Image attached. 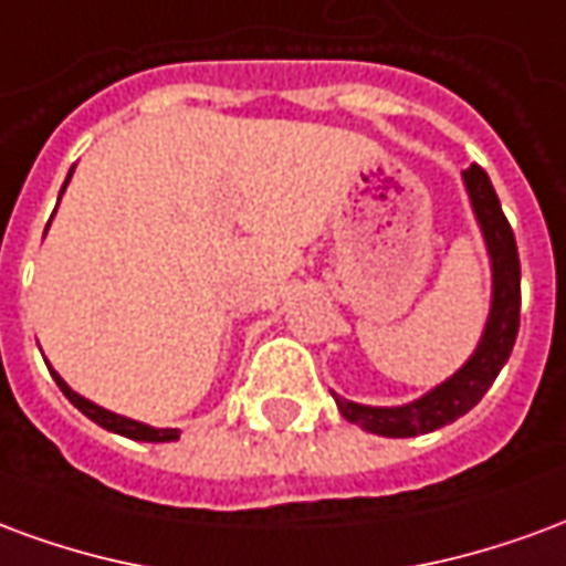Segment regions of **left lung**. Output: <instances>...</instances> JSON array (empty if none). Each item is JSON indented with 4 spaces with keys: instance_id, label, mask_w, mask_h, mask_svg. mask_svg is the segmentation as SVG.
Masks as SVG:
<instances>
[{
    "instance_id": "left-lung-1",
    "label": "left lung",
    "mask_w": 566,
    "mask_h": 566,
    "mask_svg": "<svg viewBox=\"0 0 566 566\" xmlns=\"http://www.w3.org/2000/svg\"><path fill=\"white\" fill-rule=\"evenodd\" d=\"M463 185H467L475 221L482 227L488 258H491V312H488L485 333L470 360L451 379L437 385L433 391H427L412 403L360 406L333 394L339 412L352 424L364 427L367 433L403 439L430 433V430L458 421L485 397V391L494 385L497 373L512 355V345L518 336V312H522V263H518L515 235H512V227L500 209L494 185L482 166L473 163L470 169H463Z\"/></svg>"
}]
</instances>
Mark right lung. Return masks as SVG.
<instances>
[{"mask_svg":"<svg viewBox=\"0 0 566 566\" xmlns=\"http://www.w3.org/2000/svg\"><path fill=\"white\" fill-rule=\"evenodd\" d=\"M72 172H75V166H72ZM72 172L66 175V181H63V190H66ZM63 190H60V193H63ZM48 223H51V221H48ZM48 369H51V367H48ZM51 376H54V381L60 385V391L66 394L69 403L75 406L78 412H84V416L91 418V421H96L99 427L112 430V433H120V437H127V439H139V442H172V439H178V433H181V430H172V427H150V424H142V421H133V418L117 416V412H108V409H103V406L91 403L87 397H81V394L72 391L66 381L60 379V373H56V369H51Z\"/></svg>","mask_w":566,"mask_h":566,"instance_id":"add662e5","label":"right lung"}]
</instances>
